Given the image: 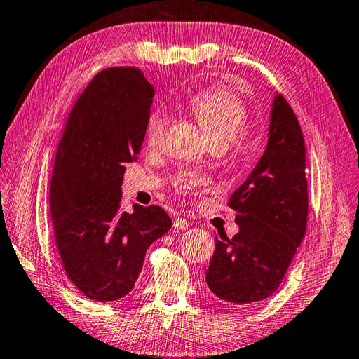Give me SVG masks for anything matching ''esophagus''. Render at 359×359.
I'll return each instance as SVG.
<instances>
[{"instance_id": "1", "label": "esophagus", "mask_w": 359, "mask_h": 359, "mask_svg": "<svg viewBox=\"0 0 359 359\" xmlns=\"http://www.w3.org/2000/svg\"><path fill=\"white\" fill-rule=\"evenodd\" d=\"M172 226H174V230H179V231H185V230H188V226H189V222H187L185 219H182V217H177V219H174V222H172Z\"/></svg>"}]
</instances>
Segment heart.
<instances>
[{
	"label": "heart",
	"instance_id": "1",
	"mask_svg": "<svg viewBox=\"0 0 359 359\" xmlns=\"http://www.w3.org/2000/svg\"><path fill=\"white\" fill-rule=\"evenodd\" d=\"M189 109L199 121L212 144H226L245 131L248 121L247 106L228 89L211 88L201 90L189 98ZM168 123L166 114L152 112L147 125V142L151 147L162 139Z\"/></svg>",
	"mask_w": 359,
	"mask_h": 359
}]
</instances>
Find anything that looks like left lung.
Returning a JSON list of instances; mask_svg holds the SVG:
<instances>
[{
  "label": "left lung",
  "instance_id": "obj_1",
  "mask_svg": "<svg viewBox=\"0 0 359 359\" xmlns=\"http://www.w3.org/2000/svg\"><path fill=\"white\" fill-rule=\"evenodd\" d=\"M239 233L217 238L205 278L219 299L251 306L271 296L306 234V144L293 109L274 93L266 147L231 194Z\"/></svg>",
  "mask_w": 359,
  "mask_h": 359
}]
</instances>
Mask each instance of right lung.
Instances as JSON below:
<instances>
[{
    "instance_id": "obj_1",
    "label": "right lung",
    "mask_w": 359,
    "mask_h": 359,
    "mask_svg": "<svg viewBox=\"0 0 359 359\" xmlns=\"http://www.w3.org/2000/svg\"><path fill=\"white\" fill-rule=\"evenodd\" d=\"M154 88L134 67L98 72L75 103L50 179V216L65 271L80 292L108 302L126 296L171 217L157 205L121 207L126 165L139 158Z\"/></svg>"
}]
</instances>
